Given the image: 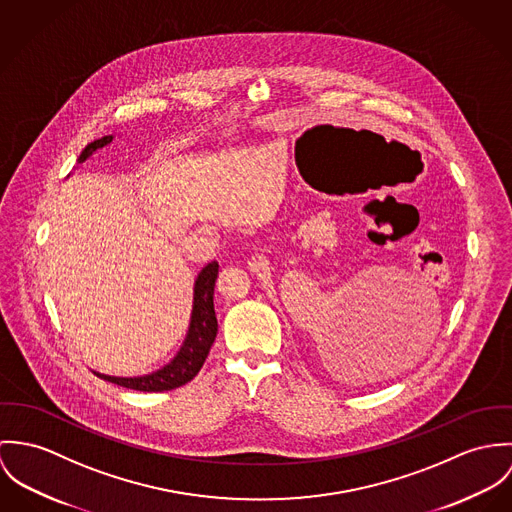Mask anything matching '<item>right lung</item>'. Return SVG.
Here are the masks:
<instances>
[{"instance_id": "obj_1", "label": "right lung", "mask_w": 512, "mask_h": 512, "mask_svg": "<svg viewBox=\"0 0 512 512\" xmlns=\"http://www.w3.org/2000/svg\"><path fill=\"white\" fill-rule=\"evenodd\" d=\"M114 141V135H106L102 139H96L86 145V149L80 153L78 163L82 165L86 159L92 157L94 151L106 147L108 143ZM218 261L208 263L196 277L194 281V298H192V312H190V324L186 338L182 341L180 349L171 361L141 377H112L104 373H96L100 379L110 381L119 387L133 389V391H143V393H163V391H172L188 381H192L198 371L202 369L210 347L216 340L218 334V320L214 312V286L218 279Z\"/></svg>"}]
</instances>
